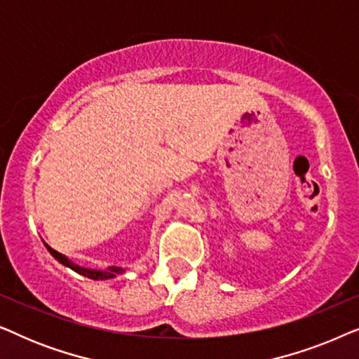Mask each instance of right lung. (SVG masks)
Listing matches in <instances>:
<instances>
[{
	"label": "right lung",
	"mask_w": 359,
	"mask_h": 359,
	"mask_svg": "<svg viewBox=\"0 0 359 359\" xmlns=\"http://www.w3.org/2000/svg\"><path fill=\"white\" fill-rule=\"evenodd\" d=\"M46 247H47L48 252L52 253V257H55L62 264H65V266L72 268L73 271L80 273V274H83V276H86V278H91V279H109V278H114L116 273L124 271V269H122V268H109V269H106V271H95V269H86V268L76 266V264H73L72 262H68V259H67L65 257H63L62 253L55 252V250L48 247V245H46Z\"/></svg>",
	"instance_id": "obj_1"
}]
</instances>
